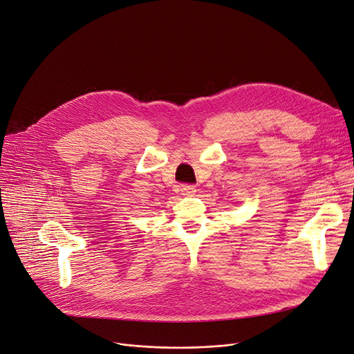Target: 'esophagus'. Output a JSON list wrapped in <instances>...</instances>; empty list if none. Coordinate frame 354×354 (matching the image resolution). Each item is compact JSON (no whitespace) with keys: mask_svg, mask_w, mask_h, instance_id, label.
Returning <instances> with one entry per match:
<instances>
[{"mask_svg":"<svg viewBox=\"0 0 354 354\" xmlns=\"http://www.w3.org/2000/svg\"><path fill=\"white\" fill-rule=\"evenodd\" d=\"M195 185H192V184H183L181 185V194L183 195H194L195 194Z\"/></svg>","mask_w":354,"mask_h":354,"instance_id":"esophagus-1","label":"esophagus"}]
</instances>
